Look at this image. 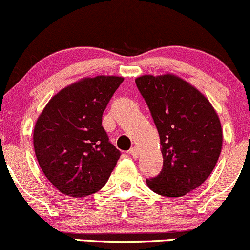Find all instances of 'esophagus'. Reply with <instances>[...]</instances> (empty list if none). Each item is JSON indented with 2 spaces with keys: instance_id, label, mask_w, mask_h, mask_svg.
<instances>
[{
  "instance_id": "1",
  "label": "esophagus",
  "mask_w": 250,
  "mask_h": 250,
  "mask_svg": "<svg viewBox=\"0 0 250 250\" xmlns=\"http://www.w3.org/2000/svg\"><path fill=\"white\" fill-rule=\"evenodd\" d=\"M128 154L132 155L133 158H138V155H140V149H138L137 147H132L128 150Z\"/></svg>"
}]
</instances>
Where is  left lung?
I'll return each instance as SVG.
<instances>
[{
	"label": "left lung",
	"instance_id": "8db88e82",
	"mask_svg": "<svg viewBox=\"0 0 250 250\" xmlns=\"http://www.w3.org/2000/svg\"><path fill=\"white\" fill-rule=\"evenodd\" d=\"M136 86L157 126L163 154L162 171L146 182L160 196H185L216 165L222 147L219 117L196 87L171 74L140 76Z\"/></svg>",
	"mask_w": 250,
	"mask_h": 250
}]
</instances>
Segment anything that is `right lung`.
<instances>
[{"mask_svg":"<svg viewBox=\"0 0 250 250\" xmlns=\"http://www.w3.org/2000/svg\"><path fill=\"white\" fill-rule=\"evenodd\" d=\"M124 79L86 78L47 103L34 128V148L48 181L62 193L86 197L100 191L120 158L102 126V115Z\"/></svg>","mask_w":250,"mask_h":250,"instance_id":"obj_1","label":"right lung"}]
</instances>
